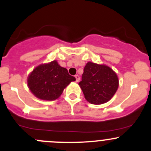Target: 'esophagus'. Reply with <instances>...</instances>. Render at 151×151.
Here are the masks:
<instances>
[{
  "label": "esophagus",
  "instance_id": "esophagus-1",
  "mask_svg": "<svg viewBox=\"0 0 151 151\" xmlns=\"http://www.w3.org/2000/svg\"><path fill=\"white\" fill-rule=\"evenodd\" d=\"M75 78H76V82H77V83H78V82L80 81V76L75 75Z\"/></svg>",
  "mask_w": 151,
  "mask_h": 151
}]
</instances>
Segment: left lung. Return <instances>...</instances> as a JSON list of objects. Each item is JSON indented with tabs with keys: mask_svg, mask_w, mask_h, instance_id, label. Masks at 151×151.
<instances>
[{
	"mask_svg": "<svg viewBox=\"0 0 151 151\" xmlns=\"http://www.w3.org/2000/svg\"><path fill=\"white\" fill-rule=\"evenodd\" d=\"M79 86L88 102L101 105L108 102L115 94L119 87V78L107 65L88 62Z\"/></svg>",
	"mask_w": 151,
	"mask_h": 151,
	"instance_id": "left-lung-1",
	"label": "left lung"
}]
</instances>
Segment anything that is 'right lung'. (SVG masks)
I'll list each match as a JSON object with an SVG mask.
<instances>
[{
  "label": "right lung",
  "instance_id": "right-lung-1",
  "mask_svg": "<svg viewBox=\"0 0 151 151\" xmlns=\"http://www.w3.org/2000/svg\"><path fill=\"white\" fill-rule=\"evenodd\" d=\"M75 80L66 68L53 60L37 65L28 76L27 86L37 98L53 101L58 99L64 89Z\"/></svg>",
  "mask_w": 151,
  "mask_h": 151
}]
</instances>
